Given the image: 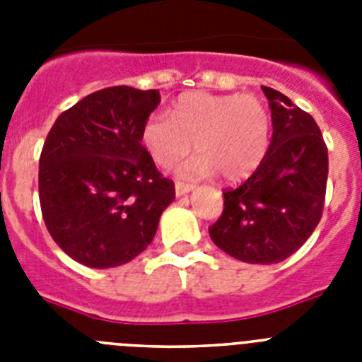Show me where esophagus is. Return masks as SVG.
Segmentation results:
<instances>
[{
	"label": "esophagus",
	"instance_id": "esophagus-1",
	"mask_svg": "<svg viewBox=\"0 0 362 362\" xmlns=\"http://www.w3.org/2000/svg\"><path fill=\"white\" fill-rule=\"evenodd\" d=\"M192 188H194V185L181 183V181H177V183H175V196H185V194H188Z\"/></svg>",
	"mask_w": 362,
	"mask_h": 362
}]
</instances>
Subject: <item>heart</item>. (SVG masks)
<instances>
[{"mask_svg": "<svg viewBox=\"0 0 362 362\" xmlns=\"http://www.w3.org/2000/svg\"><path fill=\"white\" fill-rule=\"evenodd\" d=\"M270 114L252 94L188 92L174 103L170 117L152 114L141 129V141L153 163L170 166L190 150L197 156L179 166V174L201 177L219 172L235 181L250 174L268 148Z\"/></svg>", "mask_w": 362, "mask_h": 362, "instance_id": "b5f03b06", "label": "heart"}]
</instances>
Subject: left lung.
I'll use <instances>...</instances> for the list:
<instances>
[{
    "instance_id": "left-lung-1",
    "label": "left lung",
    "mask_w": 362,
    "mask_h": 362,
    "mask_svg": "<svg viewBox=\"0 0 362 362\" xmlns=\"http://www.w3.org/2000/svg\"><path fill=\"white\" fill-rule=\"evenodd\" d=\"M272 110V141L250 177L223 192L225 209L212 241L245 263H281L319 225L325 209L328 148L321 129L281 92L261 86Z\"/></svg>"
}]
</instances>
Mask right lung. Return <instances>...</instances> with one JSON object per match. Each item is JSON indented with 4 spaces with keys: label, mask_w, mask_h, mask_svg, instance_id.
<instances>
[{
    "label": "right lung",
    "mask_w": 362,
    "mask_h": 362,
    "mask_svg": "<svg viewBox=\"0 0 362 362\" xmlns=\"http://www.w3.org/2000/svg\"><path fill=\"white\" fill-rule=\"evenodd\" d=\"M159 90L108 86L62 112L40 156V204L66 255L90 268L129 263L152 243L174 181L156 168L141 129Z\"/></svg>",
    "instance_id": "1"
}]
</instances>
